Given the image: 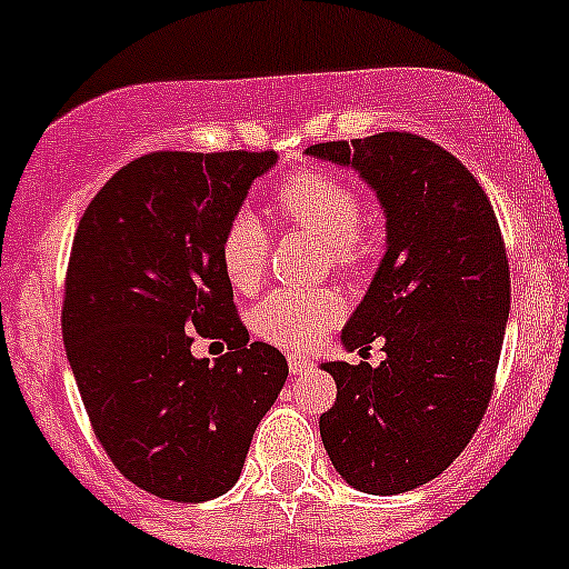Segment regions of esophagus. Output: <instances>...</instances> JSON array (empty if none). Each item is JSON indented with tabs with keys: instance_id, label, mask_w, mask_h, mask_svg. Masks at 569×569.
<instances>
[{
	"instance_id": "34e87169",
	"label": "esophagus",
	"mask_w": 569,
	"mask_h": 569,
	"mask_svg": "<svg viewBox=\"0 0 569 569\" xmlns=\"http://www.w3.org/2000/svg\"><path fill=\"white\" fill-rule=\"evenodd\" d=\"M289 371L291 375H311L313 360L300 358V355H289Z\"/></svg>"
}]
</instances>
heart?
<instances>
[{
	"label": "heart",
	"mask_w": 569,
	"mask_h": 569,
	"mask_svg": "<svg viewBox=\"0 0 569 569\" xmlns=\"http://www.w3.org/2000/svg\"><path fill=\"white\" fill-rule=\"evenodd\" d=\"M274 206L291 226L327 244L332 267L352 272L371 256L369 237L360 231L358 189L325 168L291 173L274 189ZM267 231L248 211H239L220 239V263L237 291H256L267 267ZM341 297L332 289H274L252 311V330L280 349L300 352L336 325Z\"/></svg>",
	"instance_id": "1"
}]
</instances>
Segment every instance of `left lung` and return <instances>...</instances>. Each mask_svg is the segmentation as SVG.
Instances as JSON below:
<instances>
[{"mask_svg":"<svg viewBox=\"0 0 569 569\" xmlns=\"http://www.w3.org/2000/svg\"><path fill=\"white\" fill-rule=\"evenodd\" d=\"M306 153L358 170L386 211L388 248L341 332L386 360L321 363L336 405L319 418L332 468L396 496L443 473L492 396L509 319V261L490 198L446 148L410 131L319 142Z\"/></svg>","mask_w":569,"mask_h":569,"instance_id":"1","label":"left lung"}]
</instances>
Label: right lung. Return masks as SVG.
Segmentation results:
<instances>
[{"label": "right lung", "instance_id": "obj_1", "mask_svg": "<svg viewBox=\"0 0 569 569\" xmlns=\"http://www.w3.org/2000/svg\"><path fill=\"white\" fill-rule=\"evenodd\" d=\"M274 151H157L120 168L79 220L62 341L114 468L164 501L237 485L289 363L237 317L220 239ZM192 331L231 353L191 355Z\"/></svg>", "mask_w": 569, "mask_h": 569}]
</instances>
